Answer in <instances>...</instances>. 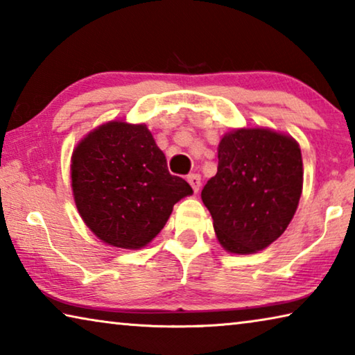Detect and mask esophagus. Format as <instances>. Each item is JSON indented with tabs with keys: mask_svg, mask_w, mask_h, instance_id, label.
<instances>
[{
	"mask_svg": "<svg viewBox=\"0 0 355 355\" xmlns=\"http://www.w3.org/2000/svg\"><path fill=\"white\" fill-rule=\"evenodd\" d=\"M188 182L191 184V188L194 189V192H197L200 189V184H202V178L199 173H189L188 175Z\"/></svg>",
	"mask_w": 355,
	"mask_h": 355,
	"instance_id": "obj_1",
	"label": "esophagus"
}]
</instances>
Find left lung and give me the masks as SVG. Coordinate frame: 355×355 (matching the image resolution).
Masks as SVG:
<instances>
[{"label":"left lung","instance_id":"left-lung-1","mask_svg":"<svg viewBox=\"0 0 355 355\" xmlns=\"http://www.w3.org/2000/svg\"><path fill=\"white\" fill-rule=\"evenodd\" d=\"M218 172L202 189L219 243L252 254L286 230L302 192V156L293 137L235 130L222 137Z\"/></svg>","mask_w":355,"mask_h":355}]
</instances>
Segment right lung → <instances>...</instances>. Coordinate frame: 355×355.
I'll use <instances>...</instances> for the list:
<instances>
[{
    "instance_id": "add662e5",
    "label": "right lung",
    "mask_w": 355,
    "mask_h": 355,
    "mask_svg": "<svg viewBox=\"0 0 355 355\" xmlns=\"http://www.w3.org/2000/svg\"><path fill=\"white\" fill-rule=\"evenodd\" d=\"M71 188L86 225L101 241L141 249L166 225L175 203L192 194L171 175L146 125L110 122L78 144Z\"/></svg>"
}]
</instances>
